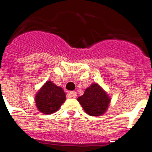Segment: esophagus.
Instances as JSON below:
<instances>
[{"mask_svg": "<svg viewBox=\"0 0 152 152\" xmlns=\"http://www.w3.org/2000/svg\"><path fill=\"white\" fill-rule=\"evenodd\" d=\"M76 96H77V93L74 91H69L67 94L68 98H76Z\"/></svg>", "mask_w": 152, "mask_h": 152, "instance_id": "1", "label": "esophagus"}]
</instances>
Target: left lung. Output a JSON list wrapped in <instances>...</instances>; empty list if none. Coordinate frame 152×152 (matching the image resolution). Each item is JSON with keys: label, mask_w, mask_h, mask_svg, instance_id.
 Returning a JSON list of instances; mask_svg holds the SVG:
<instances>
[{"label": "left lung", "mask_w": 152, "mask_h": 152, "mask_svg": "<svg viewBox=\"0 0 152 152\" xmlns=\"http://www.w3.org/2000/svg\"><path fill=\"white\" fill-rule=\"evenodd\" d=\"M86 113L91 116L102 115L107 110L110 98L97 83H92L85 90L82 96L77 98Z\"/></svg>", "instance_id": "obj_1"}]
</instances>
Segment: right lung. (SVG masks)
I'll return each mask as SVG.
<instances>
[{
  "instance_id": "obj_1",
  "label": "right lung",
  "mask_w": 152,
  "mask_h": 152,
  "mask_svg": "<svg viewBox=\"0 0 152 152\" xmlns=\"http://www.w3.org/2000/svg\"><path fill=\"white\" fill-rule=\"evenodd\" d=\"M35 100L39 110L45 114H51L65 102L66 94L61 87L48 81L37 92Z\"/></svg>"
}]
</instances>
